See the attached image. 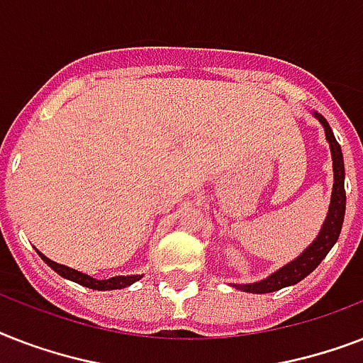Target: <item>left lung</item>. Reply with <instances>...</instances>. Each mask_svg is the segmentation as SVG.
I'll return each mask as SVG.
<instances>
[{
  "label": "left lung",
  "instance_id": "obj_1",
  "mask_svg": "<svg viewBox=\"0 0 363 363\" xmlns=\"http://www.w3.org/2000/svg\"><path fill=\"white\" fill-rule=\"evenodd\" d=\"M315 116L322 122L324 130H326V139L332 148V160H333V192H332V203H330V211H328V218L322 226L318 238L315 242L305 250L299 258L286 264L279 271H275L273 275L264 279V281L254 282V284H235V288L242 290V292L250 294H269L277 292L284 286H292L296 282L303 281L305 277L309 275L311 271H315L318 267L322 259L326 258V254L330 252V248L335 245L339 239L341 228H343L345 218V201H347V194H345V164H343V152L339 147L337 139L333 137L332 128L328 125L326 118L318 113Z\"/></svg>",
  "mask_w": 363,
  "mask_h": 363
}]
</instances>
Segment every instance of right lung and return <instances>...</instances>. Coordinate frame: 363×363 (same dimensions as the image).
I'll return each mask as SVG.
<instances>
[{"label":"right lung","instance_id":"obj_1","mask_svg":"<svg viewBox=\"0 0 363 363\" xmlns=\"http://www.w3.org/2000/svg\"><path fill=\"white\" fill-rule=\"evenodd\" d=\"M39 256L43 258V262L47 265H50L58 275H62L64 279H69L73 282H79L82 286L92 288V290H118V288H125L133 284L135 281L141 279V275H130V277H111V279H105V281H98V279H92V277L84 275L81 271L71 269V267H65V265H60L52 259H48L45 254L39 252Z\"/></svg>","mask_w":363,"mask_h":363}]
</instances>
